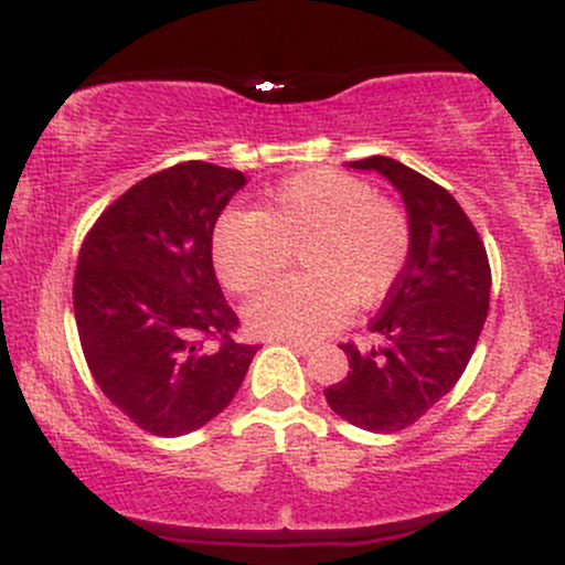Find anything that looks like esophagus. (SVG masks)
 Returning a JSON list of instances; mask_svg holds the SVG:
<instances>
[{
  "mask_svg": "<svg viewBox=\"0 0 565 565\" xmlns=\"http://www.w3.org/2000/svg\"><path fill=\"white\" fill-rule=\"evenodd\" d=\"M281 342L295 350V353H300V355H310V350H313V345H310V342H305V340H289V337H284Z\"/></svg>",
  "mask_w": 565,
  "mask_h": 565,
  "instance_id": "34e87169",
  "label": "esophagus"
}]
</instances>
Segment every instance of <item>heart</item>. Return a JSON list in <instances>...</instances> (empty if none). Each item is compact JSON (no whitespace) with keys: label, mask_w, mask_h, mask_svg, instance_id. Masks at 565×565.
Instances as JSON below:
<instances>
[{"label":"heart","mask_w":565,"mask_h":565,"mask_svg":"<svg viewBox=\"0 0 565 565\" xmlns=\"http://www.w3.org/2000/svg\"><path fill=\"white\" fill-rule=\"evenodd\" d=\"M295 249L308 274L281 278L246 305L252 332L316 340L345 321L350 302H380L404 274L412 225L366 180L323 167L278 183L260 212H223L212 231L217 276L236 295L281 274Z\"/></svg>","instance_id":"obj_1"}]
</instances>
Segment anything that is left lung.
I'll return each instance as SVG.
<instances>
[{
    "mask_svg": "<svg viewBox=\"0 0 565 565\" xmlns=\"http://www.w3.org/2000/svg\"><path fill=\"white\" fill-rule=\"evenodd\" d=\"M348 167L391 180L406 204L412 249L369 323L380 345H342L350 372L323 395L350 425L395 433L417 423L462 377L489 313L491 268L481 236L446 188L387 157Z\"/></svg>",
    "mask_w": 565,
    "mask_h": 565,
    "instance_id": "left-lung-1",
    "label": "left lung"
}]
</instances>
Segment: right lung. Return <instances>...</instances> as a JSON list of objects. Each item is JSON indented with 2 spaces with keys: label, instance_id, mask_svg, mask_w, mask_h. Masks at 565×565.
Segmentation results:
<instances>
[{
  "label": "right lung",
  "instance_id": "right-lung-1",
  "mask_svg": "<svg viewBox=\"0 0 565 565\" xmlns=\"http://www.w3.org/2000/svg\"><path fill=\"white\" fill-rule=\"evenodd\" d=\"M244 185V172L183 161L121 193L82 244L84 359L106 398L153 436L215 419L257 353L233 342L238 319L212 265V231Z\"/></svg>",
  "mask_w": 565,
  "mask_h": 565
}]
</instances>
